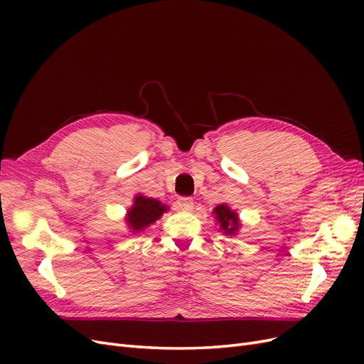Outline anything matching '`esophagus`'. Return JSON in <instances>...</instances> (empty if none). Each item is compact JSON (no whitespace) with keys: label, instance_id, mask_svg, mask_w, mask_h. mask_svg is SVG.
<instances>
[{"label":"esophagus","instance_id":"34e87169","mask_svg":"<svg viewBox=\"0 0 364 364\" xmlns=\"http://www.w3.org/2000/svg\"><path fill=\"white\" fill-rule=\"evenodd\" d=\"M194 206V200L191 197H179L178 199V208L182 209V211H191Z\"/></svg>","mask_w":364,"mask_h":364}]
</instances>
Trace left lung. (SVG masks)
<instances>
[{"mask_svg":"<svg viewBox=\"0 0 364 364\" xmlns=\"http://www.w3.org/2000/svg\"><path fill=\"white\" fill-rule=\"evenodd\" d=\"M215 218L220 223V229L225 230L226 235H234L235 230L238 229V217L234 211H230V208L226 205H218L214 209Z\"/></svg>","mask_w":364,"mask_h":364,"instance_id":"8db88e82","label":"left lung"}]
</instances>
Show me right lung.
<instances>
[{"mask_svg": "<svg viewBox=\"0 0 364 364\" xmlns=\"http://www.w3.org/2000/svg\"><path fill=\"white\" fill-rule=\"evenodd\" d=\"M167 211V206L161 205L156 199H149L144 196H136L135 203L129 209L127 223L134 232L146 229L149 225L155 223L156 220Z\"/></svg>", "mask_w": 364, "mask_h": 364, "instance_id": "add662e5", "label": "right lung"}]
</instances>
